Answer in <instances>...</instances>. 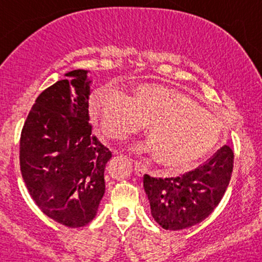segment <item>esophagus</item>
Segmentation results:
<instances>
[{"instance_id":"1","label":"esophagus","mask_w":262,"mask_h":262,"mask_svg":"<svg viewBox=\"0 0 262 262\" xmlns=\"http://www.w3.org/2000/svg\"><path fill=\"white\" fill-rule=\"evenodd\" d=\"M134 171H135V175L141 177L145 173V169H144L143 166H140L139 164H135V167H134Z\"/></svg>"}]
</instances>
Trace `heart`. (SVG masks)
I'll list each match as a JSON object with an SVG mask.
<instances>
[{"label": "heart", "mask_w": 262, "mask_h": 262, "mask_svg": "<svg viewBox=\"0 0 262 262\" xmlns=\"http://www.w3.org/2000/svg\"><path fill=\"white\" fill-rule=\"evenodd\" d=\"M90 113L108 139L121 140L146 124L154 162L182 170L206 159L221 139V125L187 93L156 83H139L125 96L110 86L90 98Z\"/></svg>", "instance_id": "heart-1"}]
</instances>
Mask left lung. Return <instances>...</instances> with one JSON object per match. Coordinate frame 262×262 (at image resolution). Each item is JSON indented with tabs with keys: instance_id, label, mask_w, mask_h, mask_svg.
<instances>
[{
	"instance_id": "1",
	"label": "left lung",
	"mask_w": 262,
	"mask_h": 262,
	"mask_svg": "<svg viewBox=\"0 0 262 262\" xmlns=\"http://www.w3.org/2000/svg\"><path fill=\"white\" fill-rule=\"evenodd\" d=\"M233 162V150L224 145L206 164L181 177L144 175V189L156 223L166 230H181L204 221L224 196Z\"/></svg>"
}]
</instances>
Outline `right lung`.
Returning a JSON list of instances; mask_svg holds the SVG:
<instances>
[{"label":"right lung","instance_id":"obj_1","mask_svg":"<svg viewBox=\"0 0 262 262\" xmlns=\"http://www.w3.org/2000/svg\"><path fill=\"white\" fill-rule=\"evenodd\" d=\"M65 76L33 104L20 134L19 164L41 212L65 227L80 228L96 217L112 154L91 134L89 71Z\"/></svg>","mask_w":262,"mask_h":262}]
</instances>
